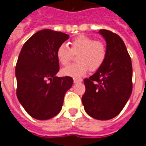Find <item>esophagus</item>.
<instances>
[{"label":"esophagus","mask_w":146,"mask_h":146,"mask_svg":"<svg viewBox=\"0 0 146 146\" xmlns=\"http://www.w3.org/2000/svg\"><path fill=\"white\" fill-rule=\"evenodd\" d=\"M83 81L82 79H79V78H73V82L74 84H78V83H81Z\"/></svg>","instance_id":"1"}]
</instances>
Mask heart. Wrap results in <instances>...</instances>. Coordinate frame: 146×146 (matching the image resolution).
<instances>
[{
    "instance_id": "obj_1",
    "label": "heart",
    "mask_w": 146,
    "mask_h": 146,
    "mask_svg": "<svg viewBox=\"0 0 146 146\" xmlns=\"http://www.w3.org/2000/svg\"><path fill=\"white\" fill-rule=\"evenodd\" d=\"M73 54H78L73 64L62 70L65 76L80 77L88 70L94 72L104 63L106 58V47L102 41L87 36H79L71 42V48L66 44H61L56 52L58 61L62 66H67L72 60Z\"/></svg>"
}]
</instances>
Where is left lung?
I'll return each instance as SVG.
<instances>
[{"instance_id":"left-lung-1","label":"left lung","mask_w":146,"mask_h":146,"mask_svg":"<svg viewBox=\"0 0 146 146\" xmlns=\"http://www.w3.org/2000/svg\"><path fill=\"white\" fill-rule=\"evenodd\" d=\"M106 42L104 63L84 79V110L96 119L107 120L119 114L132 92V64L123 40L110 30L98 31Z\"/></svg>"}]
</instances>
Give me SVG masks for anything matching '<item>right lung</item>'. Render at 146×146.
<instances>
[{
    "mask_svg": "<svg viewBox=\"0 0 146 146\" xmlns=\"http://www.w3.org/2000/svg\"><path fill=\"white\" fill-rule=\"evenodd\" d=\"M62 32L44 29L33 34L20 51L15 67L17 98L33 118L49 119L62 107L66 92L71 88L70 76L58 77L56 52L69 39Z\"/></svg>",
    "mask_w": 146,
    "mask_h": 146,
    "instance_id": "1",
    "label": "right lung"
}]
</instances>
